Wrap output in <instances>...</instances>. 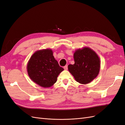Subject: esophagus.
<instances>
[{"instance_id":"34e87169","label":"esophagus","mask_w":125,"mask_h":125,"mask_svg":"<svg viewBox=\"0 0 125 125\" xmlns=\"http://www.w3.org/2000/svg\"><path fill=\"white\" fill-rule=\"evenodd\" d=\"M63 68H64V69H65V70H67L68 69V66L66 65L65 66H64L63 67Z\"/></svg>"}]
</instances>
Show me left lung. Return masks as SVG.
<instances>
[{"label":"left lung","instance_id":"8db88e82","mask_svg":"<svg viewBox=\"0 0 125 125\" xmlns=\"http://www.w3.org/2000/svg\"><path fill=\"white\" fill-rule=\"evenodd\" d=\"M74 63L69 65L68 70L75 81L81 84H88L95 79L100 70V59L91 48H79L73 54Z\"/></svg>","mask_w":125,"mask_h":125}]
</instances>
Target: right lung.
I'll return each mask as SVG.
<instances>
[{
	"label": "right lung",
	"instance_id": "obj_1",
	"mask_svg": "<svg viewBox=\"0 0 125 125\" xmlns=\"http://www.w3.org/2000/svg\"><path fill=\"white\" fill-rule=\"evenodd\" d=\"M26 68L30 79L44 88L53 85L59 73L64 70L49 48L36 51L29 59Z\"/></svg>",
	"mask_w": 125,
	"mask_h": 125
}]
</instances>
